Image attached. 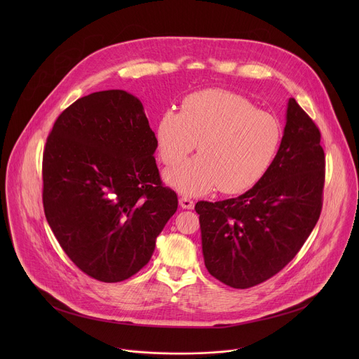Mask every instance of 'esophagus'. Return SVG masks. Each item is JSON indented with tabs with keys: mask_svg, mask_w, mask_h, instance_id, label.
Wrapping results in <instances>:
<instances>
[{
	"mask_svg": "<svg viewBox=\"0 0 359 359\" xmlns=\"http://www.w3.org/2000/svg\"><path fill=\"white\" fill-rule=\"evenodd\" d=\"M179 203H180V206L183 209H193L194 208V201L190 197H187V196H182L179 198Z\"/></svg>",
	"mask_w": 359,
	"mask_h": 359,
	"instance_id": "esophagus-1",
	"label": "esophagus"
}]
</instances>
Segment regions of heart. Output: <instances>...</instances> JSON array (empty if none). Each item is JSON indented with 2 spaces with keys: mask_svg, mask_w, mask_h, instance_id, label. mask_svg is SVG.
<instances>
[{
  "mask_svg": "<svg viewBox=\"0 0 359 359\" xmlns=\"http://www.w3.org/2000/svg\"><path fill=\"white\" fill-rule=\"evenodd\" d=\"M281 136L273 115L223 89L186 96L182 112L166 109L156 125L159 156L166 166L183 162L197 144L198 156L165 173L168 184L190 196L213 187L230 194L252 187L273 165Z\"/></svg>",
  "mask_w": 359,
  "mask_h": 359,
  "instance_id": "heart-1",
  "label": "heart"
}]
</instances>
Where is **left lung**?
Returning a JSON list of instances; mask_svg holds the SVG:
<instances>
[{
  "label": "left lung",
  "instance_id": "1",
  "mask_svg": "<svg viewBox=\"0 0 359 359\" xmlns=\"http://www.w3.org/2000/svg\"><path fill=\"white\" fill-rule=\"evenodd\" d=\"M269 172L236 198L197 201L204 264L233 288L257 285L283 270L316 227L323 208L321 133L294 97Z\"/></svg>",
  "mask_w": 359,
  "mask_h": 359
}]
</instances>
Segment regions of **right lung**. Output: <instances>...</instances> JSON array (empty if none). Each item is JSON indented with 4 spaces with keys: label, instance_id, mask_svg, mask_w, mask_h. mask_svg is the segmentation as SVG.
<instances>
[{
    "label": "right lung",
    "instance_id": "add662e5",
    "mask_svg": "<svg viewBox=\"0 0 359 359\" xmlns=\"http://www.w3.org/2000/svg\"><path fill=\"white\" fill-rule=\"evenodd\" d=\"M156 147L142 102L122 89L78 99L46 139L45 217L68 257L95 280L119 283L144 267L177 210Z\"/></svg>",
    "mask_w": 359,
    "mask_h": 359
}]
</instances>
